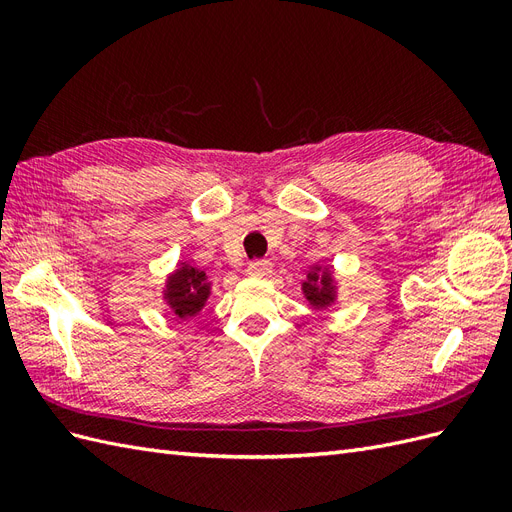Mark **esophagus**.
Returning <instances> with one entry per match:
<instances>
[{"label": "esophagus", "mask_w": 512, "mask_h": 512, "mask_svg": "<svg viewBox=\"0 0 512 512\" xmlns=\"http://www.w3.org/2000/svg\"><path fill=\"white\" fill-rule=\"evenodd\" d=\"M271 262L269 260H254L247 265V275L252 277H267L271 273Z\"/></svg>", "instance_id": "1"}]
</instances>
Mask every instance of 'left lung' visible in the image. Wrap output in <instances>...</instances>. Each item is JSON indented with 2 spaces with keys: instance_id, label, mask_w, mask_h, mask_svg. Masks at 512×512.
I'll return each mask as SVG.
<instances>
[{
  "instance_id": "obj_1",
  "label": "left lung",
  "mask_w": 512,
  "mask_h": 512,
  "mask_svg": "<svg viewBox=\"0 0 512 512\" xmlns=\"http://www.w3.org/2000/svg\"><path fill=\"white\" fill-rule=\"evenodd\" d=\"M305 280L301 282L303 299L309 303L312 309L318 312H327L331 309L339 297V282L335 277V271L324 265H312L305 273Z\"/></svg>"
}]
</instances>
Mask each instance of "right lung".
I'll return each mask as SVG.
<instances>
[{"instance_id":"obj_1","label":"right lung","mask_w":512,"mask_h":512,"mask_svg":"<svg viewBox=\"0 0 512 512\" xmlns=\"http://www.w3.org/2000/svg\"><path fill=\"white\" fill-rule=\"evenodd\" d=\"M211 297V277L190 265L188 260L177 262V267L166 275L162 288L164 305L181 320H190L203 312Z\"/></svg>"}]
</instances>
